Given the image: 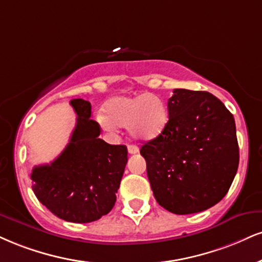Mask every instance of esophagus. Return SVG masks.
Returning a JSON list of instances; mask_svg holds the SVG:
<instances>
[{
  "label": "esophagus",
  "instance_id": "34e87169",
  "mask_svg": "<svg viewBox=\"0 0 262 262\" xmlns=\"http://www.w3.org/2000/svg\"><path fill=\"white\" fill-rule=\"evenodd\" d=\"M138 151H139V147H138L137 145H128V152L129 154H132V155H133V154H137Z\"/></svg>",
  "mask_w": 262,
  "mask_h": 262
}]
</instances>
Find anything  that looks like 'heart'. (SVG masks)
I'll use <instances>...</instances> for the list:
<instances>
[{
	"mask_svg": "<svg viewBox=\"0 0 262 262\" xmlns=\"http://www.w3.org/2000/svg\"><path fill=\"white\" fill-rule=\"evenodd\" d=\"M105 116L97 121L107 130L115 127L129 128L134 138L150 140L159 137L168 123L166 102L155 94L144 93L137 96L113 97L106 102Z\"/></svg>",
	"mask_w": 262,
	"mask_h": 262,
	"instance_id": "1",
	"label": "heart"
}]
</instances>
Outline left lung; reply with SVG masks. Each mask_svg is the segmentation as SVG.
Returning a JSON list of instances; mask_svg holds the SVG:
<instances>
[{
    "instance_id": "8db88e82",
    "label": "left lung",
    "mask_w": 262,
    "mask_h": 262,
    "mask_svg": "<svg viewBox=\"0 0 262 262\" xmlns=\"http://www.w3.org/2000/svg\"><path fill=\"white\" fill-rule=\"evenodd\" d=\"M167 108L166 128L140 149L154 196L176 215L210 209L238 169L234 118L207 91L174 89Z\"/></svg>"
}]
</instances>
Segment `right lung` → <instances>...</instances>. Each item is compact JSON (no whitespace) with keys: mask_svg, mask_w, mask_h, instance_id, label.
<instances>
[{"mask_svg":"<svg viewBox=\"0 0 262 262\" xmlns=\"http://www.w3.org/2000/svg\"><path fill=\"white\" fill-rule=\"evenodd\" d=\"M71 105L78 116L71 140L55 161L34 167L31 188L55 216L88 223L115 206L128 150L125 145H110L100 139L101 129L90 118L89 101L73 99Z\"/></svg>","mask_w":262,"mask_h":262,"instance_id":"1","label":"right lung"}]
</instances>
